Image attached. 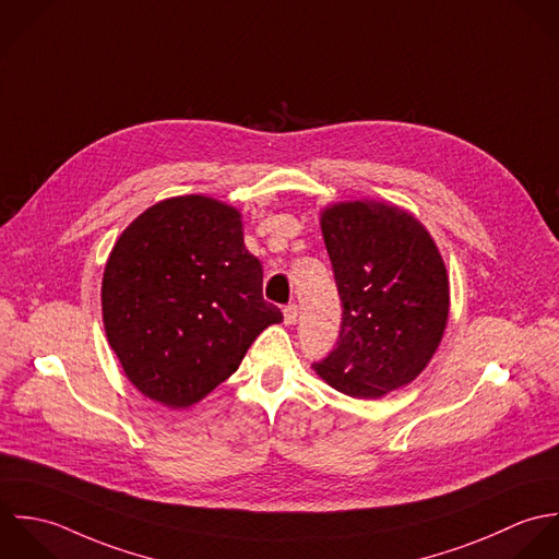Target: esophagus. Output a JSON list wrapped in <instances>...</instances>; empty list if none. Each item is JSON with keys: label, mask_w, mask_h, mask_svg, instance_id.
Wrapping results in <instances>:
<instances>
[{"label": "esophagus", "mask_w": 559, "mask_h": 559, "mask_svg": "<svg viewBox=\"0 0 559 559\" xmlns=\"http://www.w3.org/2000/svg\"><path fill=\"white\" fill-rule=\"evenodd\" d=\"M283 318H285V324H296V320H298V305H294V302H289L285 309H283Z\"/></svg>", "instance_id": "1"}]
</instances>
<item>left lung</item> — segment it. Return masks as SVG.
Segmentation results:
<instances>
[{"instance_id": "obj_1", "label": "left lung", "mask_w": 559, "mask_h": 559, "mask_svg": "<svg viewBox=\"0 0 559 559\" xmlns=\"http://www.w3.org/2000/svg\"><path fill=\"white\" fill-rule=\"evenodd\" d=\"M322 233L343 318L335 349L313 369L349 397H382L413 382L443 338V257L415 216L378 201L326 207Z\"/></svg>"}]
</instances>
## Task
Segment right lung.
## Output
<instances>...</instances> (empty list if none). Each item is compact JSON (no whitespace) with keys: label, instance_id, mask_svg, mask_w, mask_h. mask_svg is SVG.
Masks as SVG:
<instances>
[{"label":"right lung","instance_id":"right-lung-1","mask_svg":"<svg viewBox=\"0 0 559 559\" xmlns=\"http://www.w3.org/2000/svg\"><path fill=\"white\" fill-rule=\"evenodd\" d=\"M261 287L235 207L201 194L148 207L114 243L102 285L106 335L129 382L168 408L201 402L283 322Z\"/></svg>","mask_w":559,"mask_h":559}]
</instances>
